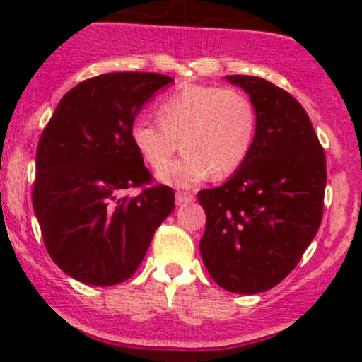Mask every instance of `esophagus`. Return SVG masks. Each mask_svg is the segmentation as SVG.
<instances>
[{
	"mask_svg": "<svg viewBox=\"0 0 362 362\" xmlns=\"http://www.w3.org/2000/svg\"><path fill=\"white\" fill-rule=\"evenodd\" d=\"M192 199H194V196L189 194V192H184V191H180V192H177V194H175V202H177V204L191 203Z\"/></svg>",
	"mask_w": 362,
	"mask_h": 362,
	"instance_id": "esophagus-1",
	"label": "esophagus"
}]
</instances>
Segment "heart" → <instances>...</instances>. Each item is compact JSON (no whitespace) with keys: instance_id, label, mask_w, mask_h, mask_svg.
<instances>
[{"instance_id":"1","label":"heart","mask_w":362,"mask_h":362,"mask_svg":"<svg viewBox=\"0 0 362 362\" xmlns=\"http://www.w3.org/2000/svg\"><path fill=\"white\" fill-rule=\"evenodd\" d=\"M159 124L145 115L131 122L134 151L152 168L177 152L184 156L158 171L163 184L192 187L215 173L229 177L249 158L257 117L252 101L236 89L184 86L158 105Z\"/></svg>"}]
</instances>
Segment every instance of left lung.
I'll return each instance as SVG.
<instances>
[{
  "mask_svg": "<svg viewBox=\"0 0 362 362\" xmlns=\"http://www.w3.org/2000/svg\"><path fill=\"white\" fill-rule=\"evenodd\" d=\"M257 117L249 158L224 185L199 191L206 229L199 252L229 293L257 294L282 282L322 221L326 156L305 108L259 76L228 75Z\"/></svg>",
  "mask_w": 362,
  "mask_h": 362,
  "instance_id": "left-lung-1",
  "label": "left lung"
}]
</instances>
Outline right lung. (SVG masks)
I'll return each mask as SVG.
<instances>
[{
  "mask_svg": "<svg viewBox=\"0 0 362 362\" xmlns=\"http://www.w3.org/2000/svg\"><path fill=\"white\" fill-rule=\"evenodd\" d=\"M173 82L159 73L117 71L83 80L63 96L36 151L33 208L45 249L66 275L108 287L129 279L156 229L173 211L129 138L144 105Z\"/></svg>",
  "mask_w": 362,
  "mask_h": 362,
  "instance_id": "1",
  "label": "right lung"
}]
</instances>
